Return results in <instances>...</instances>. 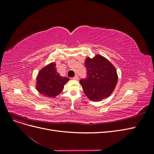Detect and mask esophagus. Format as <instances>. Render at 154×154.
<instances>
[{
  "instance_id": "34e87169",
  "label": "esophagus",
  "mask_w": 154,
  "mask_h": 154,
  "mask_svg": "<svg viewBox=\"0 0 154 154\" xmlns=\"http://www.w3.org/2000/svg\"><path fill=\"white\" fill-rule=\"evenodd\" d=\"M73 80H78V75H76L75 76H74V77L73 78Z\"/></svg>"
}]
</instances>
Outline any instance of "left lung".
Returning <instances> with one entry per match:
<instances>
[{
  "label": "left lung",
  "instance_id": "1",
  "mask_svg": "<svg viewBox=\"0 0 154 154\" xmlns=\"http://www.w3.org/2000/svg\"><path fill=\"white\" fill-rule=\"evenodd\" d=\"M87 78L80 81L85 95L91 101H100L109 97L117 85V71L109 60L100 54L85 61Z\"/></svg>",
  "mask_w": 154,
  "mask_h": 154
}]
</instances>
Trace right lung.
<instances>
[{
    "label": "right lung",
    "instance_id": "obj_1",
    "mask_svg": "<svg viewBox=\"0 0 154 154\" xmlns=\"http://www.w3.org/2000/svg\"><path fill=\"white\" fill-rule=\"evenodd\" d=\"M69 80V78L60 75L56 68V63L51 62L39 71L36 78L35 88L41 94L55 97L63 91Z\"/></svg>",
    "mask_w": 154,
    "mask_h": 154
}]
</instances>
